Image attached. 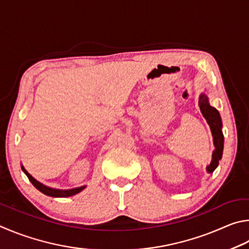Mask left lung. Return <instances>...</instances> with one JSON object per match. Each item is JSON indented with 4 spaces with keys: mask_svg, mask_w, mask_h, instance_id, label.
Returning <instances> with one entry per match:
<instances>
[{
    "mask_svg": "<svg viewBox=\"0 0 249 249\" xmlns=\"http://www.w3.org/2000/svg\"><path fill=\"white\" fill-rule=\"evenodd\" d=\"M199 107L201 110L202 116L207 120L208 124L210 125L213 143H214L215 150L212 153V160L209 166H207L208 173H213L214 169L219 165V160L222 159L223 154V146H224V137L222 133V120L219 111L214 107H212L209 104L208 96L206 94H201L199 97Z\"/></svg>",
    "mask_w": 249,
    "mask_h": 249,
    "instance_id": "1",
    "label": "left lung"
}]
</instances>
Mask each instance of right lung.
I'll return each instance as SVG.
<instances>
[{"label": "right lung", "instance_id": "add662e5", "mask_svg": "<svg viewBox=\"0 0 249 249\" xmlns=\"http://www.w3.org/2000/svg\"><path fill=\"white\" fill-rule=\"evenodd\" d=\"M21 169H23V172L26 174V176L28 177V179L30 180V182L36 187V188L41 191L42 194H45L47 196H49V197H55V198H65V197H71V196L76 195L78 193H81V191L85 188L86 186H81V187H76V188H72V189H55V188H51V187H48L46 185L41 184V182H39L38 180L35 179V178L30 175V174L26 171L24 168L23 165H21Z\"/></svg>", "mask_w": 249, "mask_h": 249}]
</instances>
